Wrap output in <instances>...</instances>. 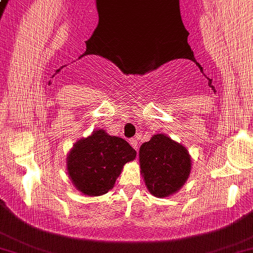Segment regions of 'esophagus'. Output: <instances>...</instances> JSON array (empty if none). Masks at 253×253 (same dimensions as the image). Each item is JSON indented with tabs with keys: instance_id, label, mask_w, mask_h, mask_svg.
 Instances as JSON below:
<instances>
[{
	"instance_id": "34e87169",
	"label": "esophagus",
	"mask_w": 253,
	"mask_h": 253,
	"mask_svg": "<svg viewBox=\"0 0 253 253\" xmlns=\"http://www.w3.org/2000/svg\"><path fill=\"white\" fill-rule=\"evenodd\" d=\"M130 144L132 145V148H133L134 150H138V148H139V142H138V141H136L135 139H131V140H130Z\"/></svg>"
}]
</instances>
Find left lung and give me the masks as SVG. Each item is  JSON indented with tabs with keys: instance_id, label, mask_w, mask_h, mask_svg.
Masks as SVG:
<instances>
[{
	"instance_id": "1",
	"label": "left lung",
	"mask_w": 253,
	"mask_h": 253,
	"mask_svg": "<svg viewBox=\"0 0 253 253\" xmlns=\"http://www.w3.org/2000/svg\"><path fill=\"white\" fill-rule=\"evenodd\" d=\"M141 174L149 192L157 198L170 197L188 180L192 161L187 148L162 133L141 145Z\"/></svg>"
}]
</instances>
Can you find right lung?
Here are the masks:
<instances>
[{
  "label": "right lung",
  "instance_id": "obj_1",
  "mask_svg": "<svg viewBox=\"0 0 253 253\" xmlns=\"http://www.w3.org/2000/svg\"><path fill=\"white\" fill-rule=\"evenodd\" d=\"M135 157L136 151L126 140L96 129L74 143L66 158V171L78 191L99 197L114 187L124 165Z\"/></svg>",
  "mask_w": 253,
  "mask_h": 253
}]
</instances>
